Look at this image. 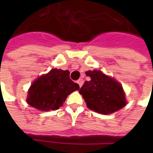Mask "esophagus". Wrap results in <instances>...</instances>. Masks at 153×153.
Listing matches in <instances>:
<instances>
[{
	"mask_svg": "<svg viewBox=\"0 0 153 153\" xmlns=\"http://www.w3.org/2000/svg\"><path fill=\"white\" fill-rule=\"evenodd\" d=\"M77 83H79V87L81 88V87H82V85H83V80L82 79H79L77 81Z\"/></svg>",
	"mask_w": 153,
	"mask_h": 153,
	"instance_id": "obj_1",
	"label": "esophagus"
}]
</instances>
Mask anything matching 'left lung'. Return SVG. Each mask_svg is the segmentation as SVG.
Returning a JSON list of instances; mask_svg holds the SVG:
<instances>
[{"instance_id": "left-lung-1", "label": "left lung", "mask_w": 153, "mask_h": 153, "mask_svg": "<svg viewBox=\"0 0 153 153\" xmlns=\"http://www.w3.org/2000/svg\"><path fill=\"white\" fill-rule=\"evenodd\" d=\"M85 74L91 79L83 83L79 93L89 109L107 115L126 105L125 92L119 82L100 70H88Z\"/></svg>"}]
</instances>
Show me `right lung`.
Masks as SVG:
<instances>
[{"mask_svg":"<svg viewBox=\"0 0 153 153\" xmlns=\"http://www.w3.org/2000/svg\"><path fill=\"white\" fill-rule=\"evenodd\" d=\"M79 89V84L70 79L69 70L52 69L32 83L27 102L42 111H55L62 106L68 95Z\"/></svg>","mask_w":153,"mask_h":153,"instance_id":"1","label":"right lung"}]
</instances>
